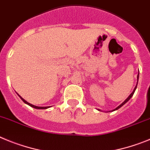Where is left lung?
<instances>
[{"mask_svg": "<svg viewBox=\"0 0 150 150\" xmlns=\"http://www.w3.org/2000/svg\"><path fill=\"white\" fill-rule=\"evenodd\" d=\"M138 78H139V73H138V75H137V81H138ZM137 85H136V86H135V87H134V90H133V92H132V93H131L130 95H129V96L128 97V98H126V99H125V100L124 101V102H122V103L121 104V105H119L118 107H117V108H115V109H114V110H110V111H114V110H118V109L120 108H121V107H122V105H125V104L126 103V102H127L128 101H129V99H130L131 98H132V96L134 95V91H135L136 88H137ZM98 110H99V109H98Z\"/></svg>", "mask_w": 150, "mask_h": 150, "instance_id": "obj_1", "label": "left lung"}]
</instances>
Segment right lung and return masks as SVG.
I'll list each match as a JSON object with an SVG mask.
<instances>
[{
  "label": "right lung",
  "instance_id": "obj_1",
  "mask_svg": "<svg viewBox=\"0 0 150 150\" xmlns=\"http://www.w3.org/2000/svg\"><path fill=\"white\" fill-rule=\"evenodd\" d=\"M17 94H18V93H17ZM18 96H19L20 98H21V100H22L23 102H25V104H27V105H29V106H30V107L33 108H36V109H47V108H50V106H48V107H39V106H36V105H32V104L29 103V102H27V101H25V99H24V98H23L21 96L18 95Z\"/></svg>",
  "mask_w": 150,
  "mask_h": 150
}]
</instances>
